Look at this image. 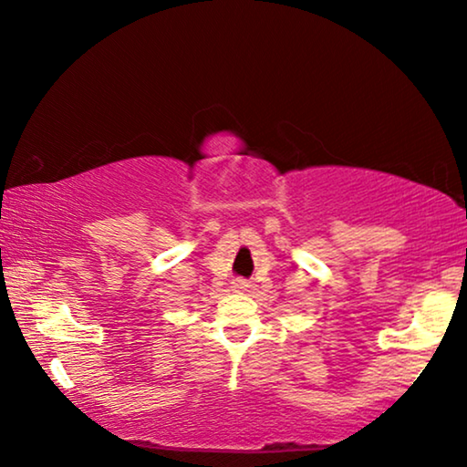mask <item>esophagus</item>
I'll use <instances>...</instances> for the list:
<instances>
[{
    "label": "esophagus",
    "instance_id": "34e87169",
    "mask_svg": "<svg viewBox=\"0 0 467 467\" xmlns=\"http://www.w3.org/2000/svg\"><path fill=\"white\" fill-rule=\"evenodd\" d=\"M234 286H235V289H238V291H244V289H246V283H244V280H235Z\"/></svg>",
    "mask_w": 467,
    "mask_h": 467
}]
</instances>
